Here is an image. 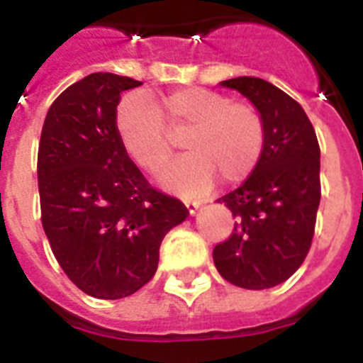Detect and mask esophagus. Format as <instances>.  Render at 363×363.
Instances as JSON below:
<instances>
[{"label":"esophagus","instance_id":"1","mask_svg":"<svg viewBox=\"0 0 363 363\" xmlns=\"http://www.w3.org/2000/svg\"><path fill=\"white\" fill-rule=\"evenodd\" d=\"M185 205H187L189 213L194 214L201 207V201L200 200H185Z\"/></svg>","mask_w":363,"mask_h":363}]
</instances>
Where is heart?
Here are the masks:
<instances>
[{
	"label": "heart",
	"instance_id": "1",
	"mask_svg": "<svg viewBox=\"0 0 363 363\" xmlns=\"http://www.w3.org/2000/svg\"><path fill=\"white\" fill-rule=\"evenodd\" d=\"M165 123L178 136L187 133L184 149L189 154L162 172L163 185L182 194H201L216 174L225 184H238L264 152V118L251 104L189 86L165 96L156 107L149 96L133 92L118 107L116 130L127 156L143 171L156 172L171 158L174 142Z\"/></svg>",
	"mask_w": 363,
	"mask_h": 363
}]
</instances>
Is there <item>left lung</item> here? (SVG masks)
Segmentation results:
<instances>
[{"label": "left lung", "instance_id": "obj_1", "mask_svg": "<svg viewBox=\"0 0 363 363\" xmlns=\"http://www.w3.org/2000/svg\"><path fill=\"white\" fill-rule=\"evenodd\" d=\"M245 96L264 118V152L251 176L221 196L236 218L230 238L213 251L221 278L243 289L280 285L311 249L320 205V147L306 111L259 78L220 82Z\"/></svg>", "mask_w": 363, "mask_h": 363}]
</instances>
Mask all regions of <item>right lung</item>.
<instances>
[{"label":"right lung","instance_id":"add662e5","mask_svg":"<svg viewBox=\"0 0 363 363\" xmlns=\"http://www.w3.org/2000/svg\"><path fill=\"white\" fill-rule=\"evenodd\" d=\"M127 76L94 72L50 105L38 149L41 223L78 289L101 300L130 296L154 277L160 245L189 216L184 203L150 187L116 130Z\"/></svg>","mask_w":363,"mask_h":363}]
</instances>
